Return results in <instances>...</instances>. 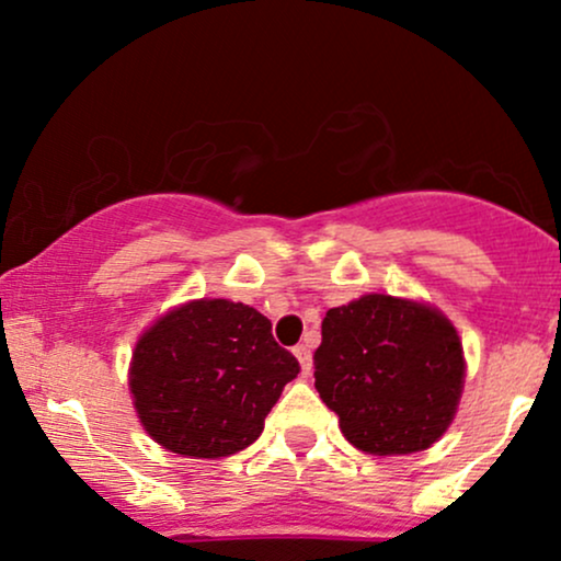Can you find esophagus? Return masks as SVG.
Masks as SVG:
<instances>
[{"instance_id": "34e87169", "label": "esophagus", "mask_w": 561, "mask_h": 561, "mask_svg": "<svg viewBox=\"0 0 561 561\" xmlns=\"http://www.w3.org/2000/svg\"><path fill=\"white\" fill-rule=\"evenodd\" d=\"M295 358H298V362H300L302 375H311V369H313L311 347H308V345H298V347H295Z\"/></svg>"}]
</instances>
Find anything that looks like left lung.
Listing matches in <instances>:
<instances>
[{
	"instance_id": "left-lung-1",
	"label": "left lung",
	"mask_w": 561,
	"mask_h": 561,
	"mask_svg": "<svg viewBox=\"0 0 561 561\" xmlns=\"http://www.w3.org/2000/svg\"><path fill=\"white\" fill-rule=\"evenodd\" d=\"M313 369L347 443L403 456L446 433L467 366L459 332L437 308L371 293L327 311Z\"/></svg>"
}]
</instances>
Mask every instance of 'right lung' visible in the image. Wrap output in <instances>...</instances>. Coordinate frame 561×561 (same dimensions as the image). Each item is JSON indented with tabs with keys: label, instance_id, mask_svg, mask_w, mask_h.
I'll use <instances>...</instances> for the list:
<instances>
[{
	"label": "right lung",
	"instance_id": "1",
	"mask_svg": "<svg viewBox=\"0 0 561 561\" xmlns=\"http://www.w3.org/2000/svg\"><path fill=\"white\" fill-rule=\"evenodd\" d=\"M300 364L244 302L199 298L163 313L134 347L128 388L152 440L190 459H221L259 440Z\"/></svg>",
	"mask_w": 561,
	"mask_h": 561
}]
</instances>
